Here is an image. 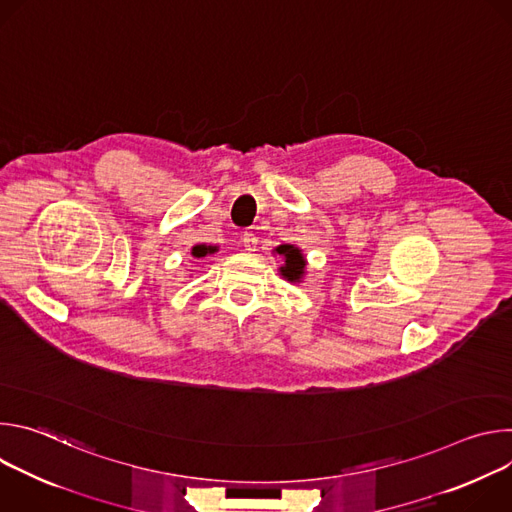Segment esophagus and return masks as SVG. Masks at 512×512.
<instances>
[{"instance_id": "esophagus-1", "label": "esophagus", "mask_w": 512, "mask_h": 512, "mask_svg": "<svg viewBox=\"0 0 512 512\" xmlns=\"http://www.w3.org/2000/svg\"><path fill=\"white\" fill-rule=\"evenodd\" d=\"M241 243H243V247L247 249V251H255L257 249V237L251 233V231H247L243 237H241Z\"/></svg>"}]
</instances>
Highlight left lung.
<instances>
[{
  "label": "left lung",
  "mask_w": 512,
  "mask_h": 512,
  "mask_svg": "<svg viewBox=\"0 0 512 512\" xmlns=\"http://www.w3.org/2000/svg\"><path fill=\"white\" fill-rule=\"evenodd\" d=\"M279 257H283V265L279 267V275L289 283H302L306 275V257L300 247L296 245H279L273 249Z\"/></svg>",
  "instance_id": "8db88e82"
}]
</instances>
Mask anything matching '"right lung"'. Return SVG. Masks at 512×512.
<instances>
[{"instance_id":"obj_1","label":"right lung","mask_w":512,"mask_h":512,"mask_svg":"<svg viewBox=\"0 0 512 512\" xmlns=\"http://www.w3.org/2000/svg\"><path fill=\"white\" fill-rule=\"evenodd\" d=\"M218 251V247L216 245H194L192 247V257H196V259H202V257H206V255H212V253H216Z\"/></svg>"}]
</instances>
